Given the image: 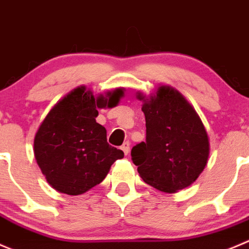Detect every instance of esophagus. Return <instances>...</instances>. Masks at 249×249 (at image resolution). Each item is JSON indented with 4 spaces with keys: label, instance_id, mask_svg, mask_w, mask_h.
<instances>
[{
    "label": "esophagus",
    "instance_id": "obj_1",
    "mask_svg": "<svg viewBox=\"0 0 249 249\" xmlns=\"http://www.w3.org/2000/svg\"><path fill=\"white\" fill-rule=\"evenodd\" d=\"M122 149H123V152H124L125 156H127V154H129V152H130V142L129 141L124 142V143L122 144Z\"/></svg>",
    "mask_w": 249,
    "mask_h": 249
}]
</instances>
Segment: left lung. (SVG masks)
<instances>
[{
  "label": "left lung",
  "mask_w": 249,
  "mask_h": 249,
  "mask_svg": "<svg viewBox=\"0 0 249 249\" xmlns=\"http://www.w3.org/2000/svg\"><path fill=\"white\" fill-rule=\"evenodd\" d=\"M143 102L146 142L131 149L140 176L159 191L178 192L194 183L206 168L209 139L195 108L178 90L159 86Z\"/></svg>",
  "instance_id": "left-lung-1"
}]
</instances>
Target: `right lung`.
<instances>
[{
	"label": "right lung",
	"mask_w": 249,
	"mask_h": 249,
	"mask_svg": "<svg viewBox=\"0 0 249 249\" xmlns=\"http://www.w3.org/2000/svg\"><path fill=\"white\" fill-rule=\"evenodd\" d=\"M124 96L115 89L95 97L79 86L58 101L41 123L34 154L47 182L62 194L83 195L105 180L124 152L107 142V130L96 122L97 108H112Z\"/></svg>",
	"instance_id": "add662e5"
}]
</instances>
